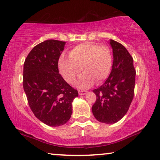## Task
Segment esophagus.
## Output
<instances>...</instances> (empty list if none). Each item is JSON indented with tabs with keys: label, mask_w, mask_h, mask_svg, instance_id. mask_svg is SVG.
<instances>
[{
	"label": "esophagus",
	"mask_w": 160,
	"mask_h": 160,
	"mask_svg": "<svg viewBox=\"0 0 160 160\" xmlns=\"http://www.w3.org/2000/svg\"><path fill=\"white\" fill-rule=\"evenodd\" d=\"M87 91H85V90H78V93H79V95H85L86 94Z\"/></svg>",
	"instance_id": "34e87169"
}]
</instances>
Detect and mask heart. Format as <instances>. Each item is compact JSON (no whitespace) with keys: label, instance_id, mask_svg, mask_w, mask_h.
Returning <instances> with one entry per match:
<instances>
[{"label":"heart","instance_id":"b5f03b06","mask_svg":"<svg viewBox=\"0 0 160 160\" xmlns=\"http://www.w3.org/2000/svg\"><path fill=\"white\" fill-rule=\"evenodd\" d=\"M70 57L62 56L59 60V72L67 82L72 84L83 72L77 82V86L88 88L93 84L101 82L110 75L113 55L106 45L88 42L75 46L69 54Z\"/></svg>","mask_w":160,"mask_h":160}]
</instances>
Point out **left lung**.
<instances>
[{
	"label": "left lung",
	"instance_id": "obj_1",
	"mask_svg": "<svg viewBox=\"0 0 160 160\" xmlns=\"http://www.w3.org/2000/svg\"><path fill=\"white\" fill-rule=\"evenodd\" d=\"M113 62L111 72L103 85L92 90L96 101L92 111L98 121L114 123L126 115L134 94L136 70L133 57L124 46L111 39Z\"/></svg>",
	"mask_w": 160,
	"mask_h": 160
}]
</instances>
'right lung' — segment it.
I'll return each mask as SVG.
<instances>
[{
	"instance_id": "add662e5",
	"label": "right lung",
	"mask_w": 160,
	"mask_h": 160,
	"mask_svg": "<svg viewBox=\"0 0 160 160\" xmlns=\"http://www.w3.org/2000/svg\"><path fill=\"white\" fill-rule=\"evenodd\" d=\"M65 42L49 39L28 53L23 64V87L28 106L39 121L50 126L65 124L72 112V102L78 96L59 73L58 61Z\"/></svg>"
}]
</instances>
